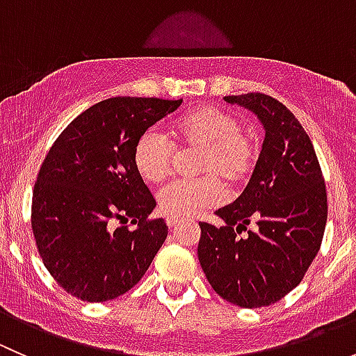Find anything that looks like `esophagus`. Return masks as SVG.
Wrapping results in <instances>:
<instances>
[{"instance_id":"esophagus-1","label":"esophagus","mask_w":356,"mask_h":356,"mask_svg":"<svg viewBox=\"0 0 356 356\" xmlns=\"http://www.w3.org/2000/svg\"><path fill=\"white\" fill-rule=\"evenodd\" d=\"M165 222H167V225H168V227H175V225H179V224H181V222H184V220H182V218H179V217H167V218H165Z\"/></svg>"}]
</instances>
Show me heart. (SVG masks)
I'll use <instances>...</instances> for the list:
<instances>
[{
	"mask_svg": "<svg viewBox=\"0 0 356 356\" xmlns=\"http://www.w3.org/2000/svg\"><path fill=\"white\" fill-rule=\"evenodd\" d=\"M172 136L179 148L200 149L195 172L201 177L174 181L160 189L158 208L168 217H195L204 208L218 204L222 201L218 179L231 186L241 184L257 163V145L231 111L215 106L189 111L175 122ZM174 156L172 139L155 127L139 136L132 152L136 172L149 184L170 174Z\"/></svg>",
	"mask_w": 356,
	"mask_h": 356,
	"instance_id": "b5f03b06",
	"label": "heart"
}]
</instances>
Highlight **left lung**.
<instances>
[{
  "instance_id": "1",
  "label": "left lung",
  "mask_w": 356,
  "mask_h": 356,
  "mask_svg": "<svg viewBox=\"0 0 356 356\" xmlns=\"http://www.w3.org/2000/svg\"><path fill=\"white\" fill-rule=\"evenodd\" d=\"M224 99L253 111L265 139L245 191L215 211L224 225L200 224L198 258L218 296L243 308H260L296 288L317 257L327 222V193L310 138L281 102L261 92ZM250 223L253 232L247 229Z\"/></svg>"
}]
</instances>
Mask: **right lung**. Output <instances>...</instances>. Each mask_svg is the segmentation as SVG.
<instances>
[{
  "label": "right lung",
  "instance_id": "add662e5",
  "mask_svg": "<svg viewBox=\"0 0 356 356\" xmlns=\"http://www.w3.org/2000/svg\"><path fill=\"white\" fill-rule=\"evenodd\" d=\"M182 99L117 96L82 111L46 155L32 195V231L42 264L72 296L108 301L134 288L168 227L149 220L156 201L132 152L139 136ZM131 220L136 227L113 229Z\"/></svg>",
  "mask_w": 356,
  "mask_h": 356
}]
</instances>
